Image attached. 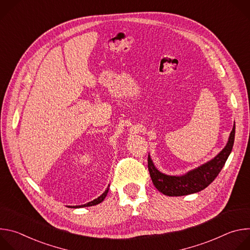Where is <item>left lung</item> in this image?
Wrapping results in <instances>:
<instances>
[{
	"mask_svg": "<svg viewBox=\"0 0 250 250\" xmlns=\"http://www.w3.org/2000/svg\"><path fill=\"white\" fill-rule=\"evenodd\" d=\"M235 134V125L230 132L228 145L212 160L190 171L183 176H169L159 172L152 163L149 155L148 170L155 188L166 196H185L200 192L207 188L219 175L231 152Z\"/></svg>",
	"mask_w": 250,
	"mask_h": 250,
	"instance_id": "8db88e82",
	"label": "left lung"
}]
</instances>
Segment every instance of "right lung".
<instances>
[{
	"label": "right lung",
	"instance_id": "add662e5",
	"mask_svg": "<svg viewBox=\"0 0 250 250\" xmlns=\"http://www.w3.org/2000/svg\"><path fill=\"white\" fill-rule=\"evenodd\" d=\"M108 191H109V188L106 189L99 198H97V199H95L94 201H92V202H89L88 204H85V205H81V206H75V207H72V208H84V207H90V206H95V205H98V204H100V203H102L103 201H104V199L105 198V196H106V194H108Z\"/></svg>",
	"mask_w": 250,
	"mask_h": 250
}]
</instances>
